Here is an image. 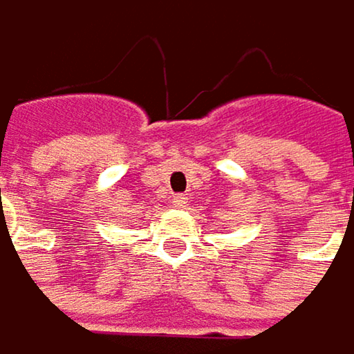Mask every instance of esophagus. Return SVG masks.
Returning <instances> with one entry per match:
<instances>
[{"mask_svg":"<svg viewBox=\"0 0 354 354\" xmlns=\"http://www.w3.org/2000/svg\"><path fill=\"white\" fill-rule=\"evenodd\" d=\"M173 204H175L177 208H185V206H187V198H185L183 194H175V196H173Z\"/></svg>","mask_w":354,"mask_h":354,"instance_id":"1","label":"esophagus"}]
</instances>
